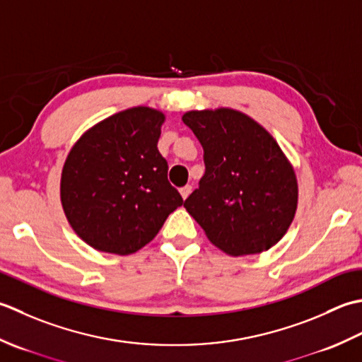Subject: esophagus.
Returning <instances> with one entry per match:
<instances>
[{"mask_svg": "<svg viewBox=\"0 0 362 362\" xmlns=\"http://www.w3.org/2000/svg\"><path fill=\"white\" fill-rule=\"evenodd\" d=\"M190 192H192V186H189V184H187V186H184V187L180 189V194H181L184 200H186V198L190 195Z\"/></svg>", "mask_w": 362, "mask_h": 362, "instance_id": "34e87169", "label": "esophagus"}]
</instances>
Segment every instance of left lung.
Returning a JSON list of instances; mask_svg holds the SVG:
<instances>
[{
	"label": "left lung",
	"mask_w": 362,
	"mask_h": 362,
	"mask_svg": "<svg viewBox=\"0 0 362 362\" xmlns=\"http://www.w3.org/2000/svg\"><path fill=\"white\" fill-rule=\"evenodd\" d=\"M182 122L200 140L206 167L184 208L226 255L267 252L297 211L298 184L289 159L267 129L239 110H189Z\"/></svg>",
	"instance_id": "8db88e82"
}]
</instances>
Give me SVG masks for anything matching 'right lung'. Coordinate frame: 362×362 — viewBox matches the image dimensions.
Masks as SVG:
<instances>
[{"label": "right lung", "instance_id": "obj_1", "mask_svg": "<svg viewBox=\"0 0 362 362\" xmlns=\"http://www.w3.org/2000/svg\"><path fill=\"white\" fill-rule=\"evenodd\" d=\"M164 112L137 106L87 129L62 168L61 202L70 226L98 252L145 247L184 203L158 150Z\"/></svg>", "mask_w": 362, "mask_h": 362}]
</instances>
